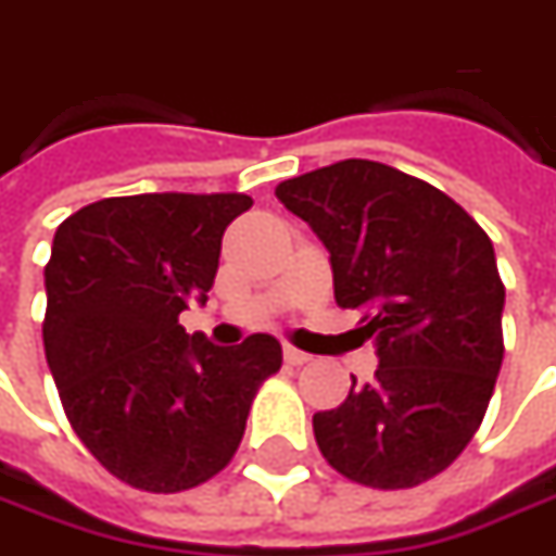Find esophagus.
I'll use <instances>...</instances> for the list:
<instances>
[{
  "mask_svg": "<svg viewBox=\"0 0 556 556\" xmlns=\"http://www.w3.org/2000/svg\"><path fill=\"white\" fill-rule=\"evenodd\" d=\"M282 356H286V363H289V366H304V363H311V359H314V356L304 354V351H298V348H286Z\"/></svg>",
  "mask_w": 556,
  "mask_h": 556,
  "instance_id": "34e87169",
  "label": "esophagus"
}]
</instances>
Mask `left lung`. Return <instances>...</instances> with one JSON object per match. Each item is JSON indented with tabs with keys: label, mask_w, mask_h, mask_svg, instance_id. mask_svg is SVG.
<instances>
[{
	"label": "left lung",
	"mask_w": 556,
	"mask_h": 556,
	"mask_svg": "<svg viewBox=\"0 0 556 556\" xmlns=\"http://www.w3.org/2000/svg\"><path fill=\"white\" fill-rule=\"evenodd\" d=\"M329 249L338 307L363 314L372 381L314 415L323 458L348 480L409 489L462 455L502 369L505 286L486 230L443 190L372 160L277 187Z\"/></svg>",
	"instance_id": "left-lung-1"
}]
</instances>
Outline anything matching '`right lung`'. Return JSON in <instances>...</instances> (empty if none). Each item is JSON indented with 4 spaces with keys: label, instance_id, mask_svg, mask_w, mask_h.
I'll use <instances>...</instances> for the list:
<instances>
[{
    "label": "right lung",
    "instance_id": "obj_1",
    "mask_svg": "<svg viewBox=\"0 0 556 556\" xmlns=\"http://www.w3.org/2000/svg\"><path fill=\"white\" fill-rule=\"evenodd\" d=\"M245 208V193L110 197L54 233L46 359L76 437L128 486L181 492L215 477L282 366L274 336L218 348L178 323L208 301L220 237Z\"/></svg>",
    "mask_w": 556,
    "mask_h": 556
}]
</instances>
